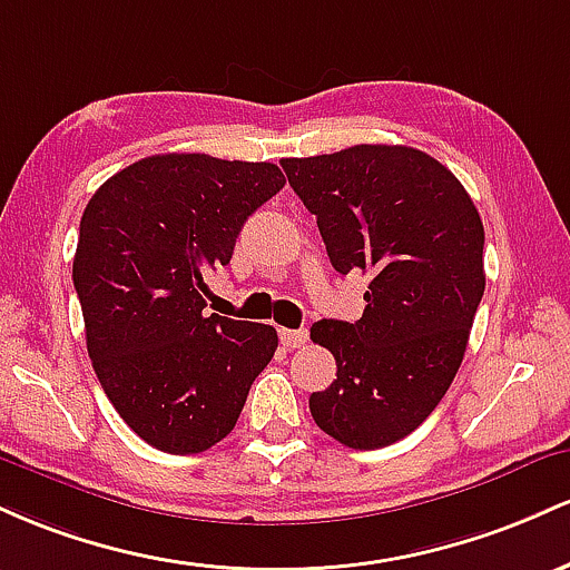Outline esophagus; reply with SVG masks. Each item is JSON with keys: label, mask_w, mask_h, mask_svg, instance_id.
I'll return each mask as SVG.
<instances>
[{"label": "esophagus", "mask_w": 570, "mask_h": 570, "mask_svg": "<svg viewBox=\"0 0 570 570\" xmlns=\"http://www.w3.org/2000/svg\"><path fill=\"white\" fill-rule=\"evenodd\" d=\"M279 342H283L285 347H291V350L302 347V344H306V331L304 328H298V331L279 328Z\"/></svg>", "instance_id": "34e87169"}]
</instances>
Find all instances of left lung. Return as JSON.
I'll list each match as a JSON object with an SVG mask.
<instances>
[{"instance_id": "obj_1", "label": "left lung", "mask_w": 570, "mask_h": 570, "mask_svg": "<svg viewBox=\"0 0 570 570\" xmlns=\"http://www.w3.org/2000/svg\"><path fill=\"white\" fill-rule=\"evenodd\" d=\"M317 217L338 274H371L361 320H320L312 342L336 380L309 412L338 444L380 450L409 436L455 380L484 293V228L446 166L406 145L283 158Z\"/></svg>"}]
</instances>
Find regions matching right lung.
I'll list each match as a JSON object with an SVG mask.
<instances>
[{
    "label": "right lung",
    "instance_id": "right-lung-1",
    "mask_svg": "<svg viewBox=\"0 0 570 570\" xmlns=\"http://www.w3.org/2000/svg\"><path fill=\"white\" fill-rule=\"evenodd\" d=\"M285 185L274 164L166 153L126 166L80 217L72 279L94 371L147 444L196 455L226 439L277 331L207 315L204 274Z\"/></svg>",
    "mask_w": 570,
    "mask_h": 570
}]
</instances>
